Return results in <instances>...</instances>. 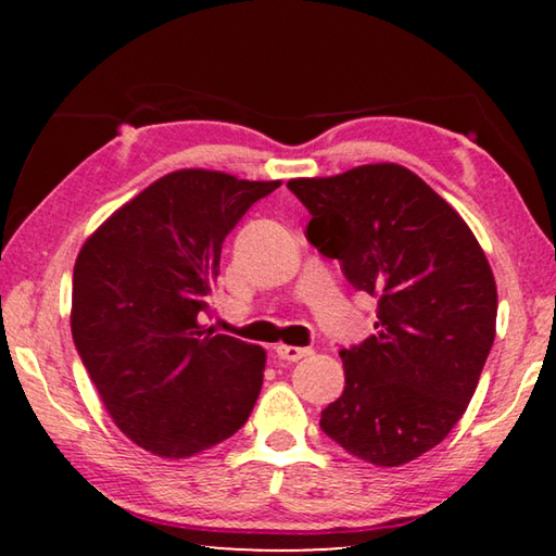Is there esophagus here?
<instances>
[{
    "label": "esophagus",
    "instance_id": "obj_1",
    "mask_svg": "<svg viewBox=\"0 0 556 556\" xmlns=\"http://www.w3.org/2000/svg\"><path fill=\"white\" fill-rule=\"evenodd\" d=\"M275 353L281 357V361H287V363H296V361H301V357L312 355V351H308V348L287 345V343H279V345L275 348Z\"/></svg>",
    "mask_w": 556,
    "mask_h": 556
}]
</instances>
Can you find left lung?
<instances>
[{
    "mask_svg": "<svg viewBox=\"0 0 556 556\" xmlns=\"http://www.w3.org/2000/svg\"><path fill=\"white\" fill-rule=\"evenodd\" d=\"M306 238L378 296L375 333L341 351L345 388L321 429L365 464L394 468L448 437L493 348L497 289L466 220L400 164L287 184Z\"/></svg>",
    "mask_w": 556,
    "mask_h": 556,
    "instance_id": "left-lung-1",
    "label": "left lung"
}]
</instances>
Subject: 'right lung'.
I'll use <instances>...</instances> for the list:
<instances>
[{
    "mask_svg": "<svg viewBox=\"0 0 556 556\" xmlns=\"http://www.w3.org/2000/svg\"><path fill=\"white\" fill-rule=\"evenodd\" d=\"M281 181L208 168L156 178L90 235L73 269L71 331L122 434L178 460L230 439L265 378V348L201 324L223 240Z\"/></svg>",
    "mask_w": 556,
    "mask_h": 556,
    "instance_id": "1",
    "label": "right lung"
}]
</instances>
